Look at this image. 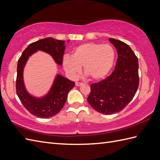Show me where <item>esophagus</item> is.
Listing matches in <instances>:
<instances>
[{"mask_svg":"<svg viewBox=\"0 0 160 160\" xmlns=\"http://www.w3.org/2000/svg\"><path fill=\"white\" fill-rule=\"evenodd\" d=\"M83 83H81V82H76L75 83V85H77V86H81V85H83Z\"/></svg>","mask_w":160,"mask_h":160,"instance_id":"1","label":"esophagus"}]
</instances>
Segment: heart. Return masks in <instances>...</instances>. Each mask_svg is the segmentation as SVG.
<instances>
[{
  "mask_svg": "<svg viewBox=\"0 0 160 160\" xmlns=\"http://www.w3.org/2000/svg\"><path fill=\"white\" fill-rule=\"evenodd\" d=\"M116 53L108 44L86 42L73 49L72 57L65 56L64 69L75 76L83 66V71L93 81H98L106 77L115 63Z\"/></svg>",
  "mask_w": 160,
  "mask_h": 160,
  "instance_id": "b5f03b06",
  "label": "heart"
}]
</instances>
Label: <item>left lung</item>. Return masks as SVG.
I'll list each match as a JSON object with an SVG mask.
<instances>
[{
	"mask_svg": "<svg viewBox=\"0 0 160 160\" xmlns=\"http://www.w3.org/2000/svg\"><path fill=\"white\" fill-rule=\"evenodd\" d=\"M118 52L115 70L106 79L90 85L88 102L96 111L111 115L122 111L134 98L139 85L138 58L124 42L109 38Z\"/></svg>",
	"mask_w": 160,
	"mask_h": 160,
	"instance_id": "1",
	"label": "left lung"
}]
</instances>
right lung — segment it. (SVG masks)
Segmentation results:
<instances>
[{"label": "right lung", "mask_w": 160, "mask_h": 160, "mask_svg": "<svg viewBox=\"0 0 160 160\" xmlns=\"http://www.w3.org/2000/svg\"><path fill=\"white\" fill-rule=\"evenodd\" d=\"M65 41L48 37L30 43L19 58L17 67L16 93L24 107L31 114L40 118H49L59 112L67 101L69 91L75 82L58 75L49 92L41 98L30 96L26 92L23 81V69L28 57L37 50L49 53L59 65L63 62Z\"/></svg>", "instance_id": "obj_1"}]
</instances>
